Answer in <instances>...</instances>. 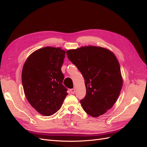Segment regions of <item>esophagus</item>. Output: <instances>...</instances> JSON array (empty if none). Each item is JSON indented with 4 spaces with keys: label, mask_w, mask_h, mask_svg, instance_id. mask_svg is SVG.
<instances>
[{
    "label": "esophagus",
    "mask_w": 147,
    "mask_h": 147,
    "mask_svg": "<svg viewBox=\"0 0 147 147\" xmlns=\"http://www.w3.org/2000/svg\"><path fill=\"white\" fill-rule=\"evenodd\" d=\"M70 92L71 93H72V94H74V93H75V89H71V90H70Z\"/></svg>",
    "instance_id": "34e87169"
}]
</instances>
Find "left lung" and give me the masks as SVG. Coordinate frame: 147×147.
Masks as SVG:
<instances>
[{
    "label": "left lung",
    "instance_id": "8db88e82",
    "mask_svg": "<svg viewBox=\"0 0 147 147\" xmlns=\"http://www.w3.org/2000/svg\"><path fill=\"white\" fill-rule=\"evenodd\" d=\"M84 79L86 94L80 100L87 114L98 117L112 107L123 86L119 62L114 53L105 48L82 47L67 51Z\"/></svg>",
    "mask_w": 147,
    "mask_h": 147
}]
</instances>
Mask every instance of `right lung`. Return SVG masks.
<instances>
[{"mask_svg": "<svg viewBox=\"0 0 147 147\" xmlns=\"http://www.w3.org/2000/svg\"><path fill=\"white\" fill-rule=\"evenodd\" d=\"M65 55L61 48L44 47L30 55L23 65L21 78L26 97L44 116L57 112L68 94L61 71Z\"/></svg>", "mask_w": 147, "mask_h": 147, "instance_id": "obj_1", "label": "right lung"}]
</instances>
